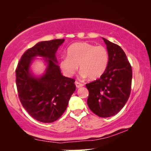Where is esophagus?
I'll use <instances>...</instances> for the list:
<instances>
[{"mask_svg": "<svg viewBox=\"0 0 151 151\" xmlns=\"http://www.w3.org/2000/svg\"><path fill=\"white\" fill-rule=\"evenodd\" d=\"M75 84H76V87H77V88L82 87V86H84V84H83L80 83V82H78V81H76V82H75Z\"/></svg>", "mask_w": 151, "mask_h": 151, "instance_id": "34e87169", "label": "esophagus"}]
</instances>
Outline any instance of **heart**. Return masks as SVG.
I'll return each mask as SVG.
<instances>
[{
    "label": "heart",
    "instance_id": "obj_1",
    "mask_svg": "<svg viewBox=\"0 0 151 151\" xmlns=\"http://www.w3.org/2000/svg\"><path fill=\"white\" fill-rule=\"evenodd\" d=\"M108 63L109 53L106 47L82 42L70 45L67 57L60 60V67L66 76L71 77L79 66L84 77L88 76L90 79L96 80L103 75Z\"/></svg>",
    "mask_w": 151,
    "mask_h": 151
}]
</instances>
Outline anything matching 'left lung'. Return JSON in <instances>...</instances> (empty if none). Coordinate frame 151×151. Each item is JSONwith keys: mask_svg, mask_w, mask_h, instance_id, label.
I'll return each instance as SVG.
<instances>
[{"mask_svg": "<svg viewBox=\"0 0 151 151\" xmlns=\"http://www.w3.org/2000/svg\"><path fill=\"white\" fill-rule=\"evenodd\" d=\"M109 53V63L100 79L86 84L87 104L101 117L117 114L123 108L131 91L132 68L124 51L119 45L103 38Z\"/></svg>", "mask_w": 151, "mask_h": 151, "instance_id": "1", "label": "left lung"}]
</instances>
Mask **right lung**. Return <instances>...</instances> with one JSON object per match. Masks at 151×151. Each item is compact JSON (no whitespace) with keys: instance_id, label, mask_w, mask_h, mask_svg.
<instances>
[{"instance_id":"1","label":"right lung","mask_w":151,"mask_h":151,"mask_svg":"<svg viewBox=\"0 0 151 151\" xmlns=\"http://www.w3.org/2000/svg\"><path fill=\"white\" fill-rule=\"evenodd\" d=\"M65 39H55L37 43L22 55L16 69L18 95L29 114L41 122L51 123L62 116L76 90L75 80L62 75L55 52ZM42 56L48 66L40 78L29 72L32 58Z\"/></svg>"}]
</instances>
